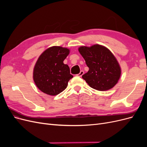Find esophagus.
<instances>
[{
  "instance_id": "34e87169",
  "label": "esophagus",
  "mask_w": 147,
  "mask_h": 147,
  "mask_svg": "<svg viewBox=\"0 0 147 147\" xmlns=\"http://www.w3.org/2000/svg\"><path fill=\"white\" fill-rule=\"evenodd\" d=\"M84 74V71H83V70H81L80 71V72L78 74H77V76L78 77H82V75Z\"/></svg>"
}]
</instances>
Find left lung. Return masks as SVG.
<instances>
[{"mask_svg":"<svg viewBox=\"0 0 147 147\" xmlns=\"http://www.w3.org/2000/svg\"><path fill=\"white\" fill-rule=\"evenodd\" d=\"M80 53L89 67L82 78L92 88L107 91L116 84L121 75V69L111 51L100 45L81 47Z\"/></svg>","mask_w":147,"mask_h":147,"instance_id":"1","label":"left lung"}]
</instances>
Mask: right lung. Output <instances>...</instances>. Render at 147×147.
Wrapping results in <instances>:
<instances>
[{
	"instance_id": "right-lung-1",
	"label": "right lung",
	"mask_w": 147,
	"mask_h": 147,
	"mask_svg": "<svg viewBox=\"0 0 147 147\" xmlns=\"http://www.w3.org/2000/svg\"><path fill=\"white\" fill-rule=\"evenodd\" d=\"M69 50L61 47L48 48L40 56L34 67V80L40 90L51 96L63 92L73 78L68 65L63 63Z\"/></svg>"
}]
</instances>
